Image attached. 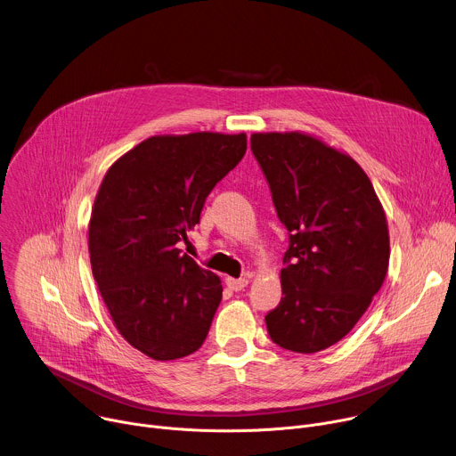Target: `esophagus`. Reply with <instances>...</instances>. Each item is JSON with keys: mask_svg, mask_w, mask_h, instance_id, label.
<instances>
[{"mask_svg": "<svg viewBox=\"0 0 456 456\" xmlns=\"http://www.w3.org/2000/svg\"><path fill=\"white\" fill-rule=\"evenodd\" d=\"M225 285L231 289V290H234V292H240V290H243L247 285H248V278H225Z\"/></svg>", "mask_w": 456, "mask_h": 456, "instance_id": "obj_1", "label": "esophagus"}]
</instances>
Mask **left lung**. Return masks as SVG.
Returning a JSON list of instances; mask_svg holds the SVG:
<instances>
[{
    "instance_id": "left-lung-1",
    "label": "left lung",
    "mask_w": 456,
    "mask_h": 456,
    "mask_svg": "<svg viewBox=\"0 0 456 456\" xmlns=\"http://www.w3.org/2000/svg\"><path fill=\"white\" fill-rule=\"evenodd\" d=\"M250 148L289 231L280 305L265 315L271 339L315 354L341 341L384 283L389 232L364 169L303 132L252 134Z\"/></svg>"
}]
</instances>
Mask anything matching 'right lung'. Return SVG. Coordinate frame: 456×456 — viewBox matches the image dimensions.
I'll return each instance as SVG.
<instances>
[{
  "instance_id": "1",
  "label": "right lung",
  "mask_w": 456,
  "mask_h": 456,
  "mask_svg": "<svg viewBox=\"0 0 456 456\" xmlns=\"http://www.w3.org/2000/svg\"><path fill=\"white\" fill-rule=\"evenodd\" d=\"M247 135H155L117 159L88 224L92 273L118 334L155 361L197 352L222 299L220 278L180 254Z\"/></svg>"
}]
</instances>
